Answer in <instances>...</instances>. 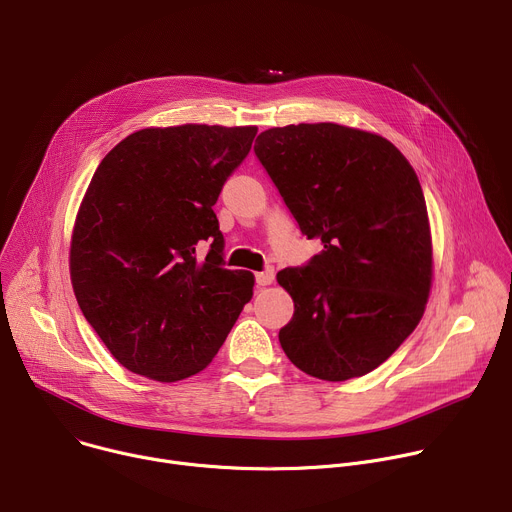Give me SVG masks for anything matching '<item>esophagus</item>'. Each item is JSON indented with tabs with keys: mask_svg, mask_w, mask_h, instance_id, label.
<instances>
[{
	"mask_svg": "<svg viewBox=\"0 0 512 512\" xmlns=\"http://www.w3.org/2000/svg\"><path fill=\"white\" fill-rule=\"evenodd\" d=\"M273 269H265V271H259V273H255V283L257 285H269V283H273Z\"/></svg>",
	"mask_w": 512,
	"mask_h": 512,
	"instance_id": "1",
	"label": "esophagus"
}]
</instances>
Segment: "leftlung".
I'll use <instances>...</instances> for the list:
<instances>
[{
  "mask_svg": "<svg viewBox=\"0 0 512 512\" xmlns=\"http://www.w3.org/2000/svg\"><path fill=\"white\" fill-rule=\"evenodd\" d=\"M253 150L302 235L324 247L277 273L294 300L283 352L322 381L375 371L429 296L431 235L413 168L385 137L336 123L273 127Z\"/></svg>",
  "mask_w": 512,
  "mask_h": 512,
  "instance_id": "8db88e82",
  "label": "left lung"
}]
</instances>
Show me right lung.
Instances as JSON below:
<instances>
[{"instance_id": "add662e5", "label": "right lung", "mask_w": 512, "mask_h": 512, "mask_svg": "<svg viewBox=\"0 0 512 512\" xmlns=\"http://www.w3.org/2000/svg\"><path fill=\"white\" fill-rule=\"evenodd\" d=\"M255 135L141 129L99 164L72 233L70 279L83 316L127 371L162 383L200 373L251 300L253 273L223 267L212 206Z\"/></svg>"}]
</instances>
